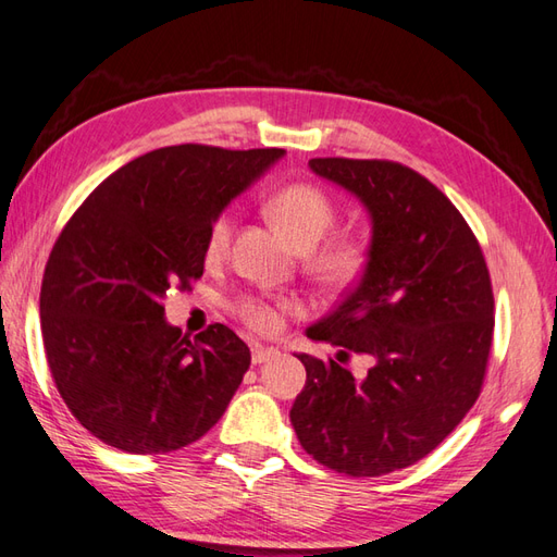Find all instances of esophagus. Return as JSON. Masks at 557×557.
Wrapping results in <instances>:
<instances>
[{
	"label": "esophagus",
	"instance_id": "esophagus-1",
	"mask_svg": "<svg viewBox=\"0 0 557 557\" xmlns=\"http://www.w3.org/2000/svg\"><path fill=\"white\" fill-rule=\"evenodd\" d=\"M274 357H278V349L274 347H264V345H252V363L260 366V363H267Z\"/></svg>",
	"mask_w": 557,
	"mask_h": 557
}]
</instances>
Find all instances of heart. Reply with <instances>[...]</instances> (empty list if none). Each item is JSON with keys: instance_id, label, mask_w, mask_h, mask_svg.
<instances>
[{"instance_id": "obj_1", "label": "heart", "mask_w": 557, "mask_h": 557, "mask_svg": "<svg viewBox=\"0 0 557 557\" xmlns=\"http://www.w3.org/2000/svg\"><path fill=\"white\" fill-rule=\"evenodd\" d=\"M269 210L293 246L305 252V264L317 278L331 283V286H343V283L357 276L363 262L361 243L351 236H331L322 240L337 224V206L319 186L290 184L281 188L271 198ZM232 234L234 212L224 210L208 226L206 252L210 257L224 255L228 243H232ZM293 309L295 302L288 297L243 295L236 302L238 317L260 333H274L281 325L283 314H290Z\"/></svg>"}]
</instances>
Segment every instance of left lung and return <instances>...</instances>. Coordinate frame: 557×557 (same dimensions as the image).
Returning a JSON list of instances; mask_svg holds the SVG:
<instances>
[{
    "instance_id": "8db88e82",
    "label": "left lung",
    "mask_w": 557,
    "mask_h": 557,
    "mask_svg": "<svg viewBox=\"0 0 557 557\" xmlns=\"http://www.w3.org/2000/svg\"><path fill=\"white\" fill-rule=\"evenodd\" d=\"M309 168L371 216L361 276L311 341L363 354L355 379L335 359L297 355L305 389L290 409L302 449L351 478L409 468L478 401L494 333V293L478 238L454 202L389 160L311 158Z\"/></svg>"
}]
</instances>
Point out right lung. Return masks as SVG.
Returning a JSON list of instances; mask_svg holds the SVG:
<instances>
[{"mask_svg":"<svg viewBox=\"0 0 557 557\" xmlns=\"http://www.w3.org/2000/svg\"><path fill=\"white\" fill-rule=\"evenodd\" d=\"M283 148L165 146L134 158L77 208L39 293L47 363L71 413L127 454H168L222 418L250 366L224 323L188 341L168 290L206 269L208 226Z\"/></svg>","mask_w":557,"mask_h":557,"instance_id":"obj_1","label":"right lung"}]
</instances>
